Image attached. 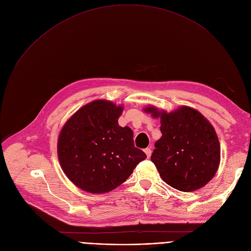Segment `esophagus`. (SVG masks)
<instances>
[{
	"instance_id": "obj_1",
	"label": "esophagus",
	"mask_w": 251,
	"mask_h": 251,
	"mask_svg": "<svg viewBox=\"0 0 251 251\" xmlns=\"http://www.w3.org/2000/svg\"><path fill=\"white\" fill-rule=\"evenodd\" d=\"M144 152H146V154H147V156L148 157H150L151 155V149H146V150H144Z\"/></svg>"
}]
</instances>
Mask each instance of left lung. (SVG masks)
I'll list each match as a JSON object with an SVG mask.
<instances>
[{
  "label": "left lung",
  "mask_w": 251,
  "mask_h": 251,
  "mask_svg": "<svg viewBox=\"0 0 251 251\" xmlns=\"http://www.w3.org/2000/svg\"><path fill=\"white\" fill-rule=\"evenodd\" d=\"M144 111L161 118L162 137L155 142L151 160L162 179L184 192L204 186L220 165V143L212 124L189 107L169 114L153 107Z\"/></svg>",
  "instance_id": "1"
}]
</instances>
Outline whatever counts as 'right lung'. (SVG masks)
<instances>
[{"mask_svg": "<svg viewBox=\"0 0 251 251\" xmlns=\"http://www.w3.org/2000/svg\"><path fill=\"white\" fill-rule=\"evenodd\" d=\"M123 108L109 100L91 101L66 122L58 140L64 173L80 189L109 192L124 183L147 154L134 147L133 132L121 127Z\"/></svg>", "mask_w": 251, "mask_h": 251, "instance_id": "right-lung-1", "label": "right lung"}]
</instances>
